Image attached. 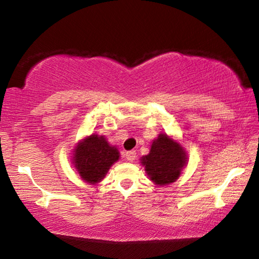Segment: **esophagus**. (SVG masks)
I'll return each instance as SVG.
<instances>
[{"mask_svg":"<svg viewBox=\"0 0 259 259\" xmlns=\"http://www.w3.org/2000/svg\"><path fill=\"white\" fill-rule=\"evenodd\" d=\"M124 157L128 161H130V162H133L135 159H136V152L135 151H128L125 153V155H124Z\"/></svg>","mask_w":259,"mask_h":259,"instance_id":"34e87169","label":"esophagus"}]
</instances>
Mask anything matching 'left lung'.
Returning a JSON list of instances; mask_svg holds the SVG:
<instances>
[{"mask_svg":"<svg viewBox=\"0 0 259 259\" xmlns=\"http://www.w3.org/2000/svg\"><path fill=\"white\" fill-rule=\"evenodd\" d=\"M142 163L153 182L165 185L179 177L186 163V154L177 143L161 134L153 142L150 154L142 157Z\"/></svg>","mask_w":259,"mask_h":259,"instance_id":"8db88e82","label":"left lung"}]
</instances>
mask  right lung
Instances as JSON below:
<instances>
[{"mask_svg":"<svg viewBox=\"0 0 259 259\" xmlns=\"http://www.w3.org/2000/svg\"><path fill=\"white\" fill-rule=\"evenodd\" d=\"M73 160L83 181L96 184L102 181L111 165L119 160V152L108 145L104 136L91 135L78 144Z\"/></svg>","mask_w":259,"mask_h":259,"instance_id":"1","label":"right lung"}]
</instances>
